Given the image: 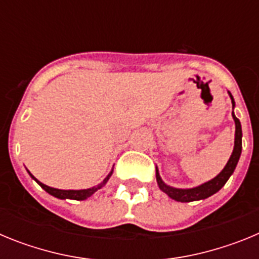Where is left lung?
I'll use <instances>...</instances> for the list:
<instances>
[{"label": "left lung", "mask_w": 259, "mask_h": 259, "mask_svg": "<svg viewBox=\"0 0 259 259\" xmlns=\"http://www.w3.org/2000/svg\"><path fill=\"white\" fill-rule=\"evenodd\" d=\"M231 96V93H230ZM231 100H232V106H235V101H233V97L231 96ZM233 120H235V124H236V132H235V148H233V152L230 157V161L227 162L226 167H224L222 172L218 176H215L214 179H211L210 182L203 183V184L198 185L196 188L191 189H178L172 188L170 185H166L162 182L159 172L155 168V176H157V183L159 185L161 191H163L164 193L171 197L172 200L179 201V202H191V201H198V200H205V198L210 197L214 193L219 191V189L223 187L227 180L230 179V176L232 175V172L236 168V164L239 162L240 154H241V124H240V120L235 116L232 111Z\"/></svg>", "instance_id": "obj_1"}]
</instances>
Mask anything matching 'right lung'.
I'll use <instances>...</instances> for the list:
<instances>
[{
  "label": "right lung",
  "mask_w": 259,
  "mask_h": 259,
  "mask_svg": "<svg viewBox=\"0 0 259 259\" xmlns=\"http://www.w3.org/2000/svg\"><path fill=\"white\" fill-rule=\"evenodd\" d=\"M111 174H113V171L107 175L106 179L104 180V182L101 183V184H98L97 187H93V188H89V189H80V191H63V189H56V188H52V187H48V185L42 184L41 182H38L37 179H36L35 176L33 175H29L33 178V179L36 180V182L40 184V187L42 189H45V191L48 192L49 194H52V196H54V197L57 198H62V200H65V198H70V200H76V201H83L85 200V198L91 197L95 192H97L98 189H101L102 187H104L105 184H106V182L109 180V178L111 176Z\"/></svg>",
  "instance_id": "right-lung-1"
}]
</instances>
